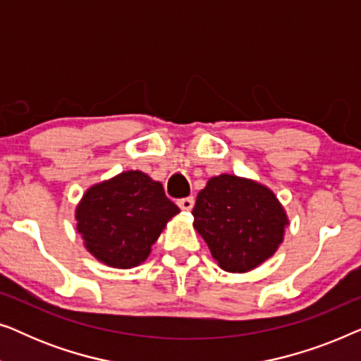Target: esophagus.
Returning a JSON list of instances; mask_svg holds the SVG:
<instances>
[{
	"instance_id": "esophagus-1",
	"label": "esophagus",
	"mask_w": 361,
	"mask_h": 361,
	"mask_svg": "<svg viewBox=\"0 0 361 361\" xmlns=\"http://www.w3.org/2000/svg\"><path fill=\"white\" fill-rule=\"evenodd\" d=\"M194 204H195L194 197H184V199H179V200H177V205H179L180 209H182V210H185V212L192 210V207H194Z\"/></svg>"
}]
</instances>
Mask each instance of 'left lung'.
<instances>
[{
  "mask_svg": "<svg viewBox=\"0 0 361 361\" xmlns=\"http://www.w3.org/2000/svg\"><path fill=\"white\" fill-rule=\"evenodd\" d=\"M192 215L212 256L230 273H245L273 256L288 225L268 187L228 174L207 182Z\"/></svg>",
  "mask_w": 361,
  "mask_h": 361,
  "instance_id": "obj_1",
  "label": "left lung"
}]
</instances>
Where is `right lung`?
Returning a JSON list of instances; mask_svg holds the SVG:
<instances>
[{
  "label": "right lung",
  "instance_id": "1",
  "mask_svg": "<svg viewBox=\"0 0 361 361\" xmlns=\"http://www.w3.org/2000/svg\"><path fill=\"white\" fill-rule=\"evenodd\" d=\"M179 207L161 182L128 171L93 185L77 207V230L87 250L113 268H133L149 255L167 220Z\"/></svg>",
  "mask_w": 361,
  "mask_h": 361
}]
</instances>
